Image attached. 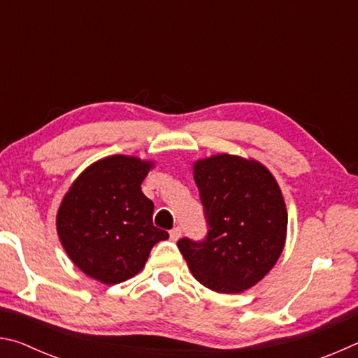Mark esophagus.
Instances as JSON below:
<instances>
[{"mask_svg": "<svg viewBox=\"0 0 358 358\" xmlns=\"http://www.w3.org/2000/svg\"><path fill=\"white\" fill-rule=\"evenodd\" d=\"M169 234H171V240L177 241L181 237V229L180 227H173Z\"/></svg>", "mask_w": 358, "mask_h": 358, "instance_id": "esophagus-1", "label": "esophagus"}]
</instances>
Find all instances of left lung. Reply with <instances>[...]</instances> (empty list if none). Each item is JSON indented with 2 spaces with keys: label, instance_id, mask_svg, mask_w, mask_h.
<instances>
[{
  "label": "left lung",
  "instance_id": "left-lung-1",
  "mask_svg": "<svg viewBox=\"0 0 358 358\" xmlns=\"http://www.w3.org/2000/svg\"><path fill=\"white\" fill-rule=\"evenodd\" d=\"M208 235L178 248L192 276L217 294H240L264 280L286 245L287 210L268 169L252 157L213 155L194 162Z\"/></svg>",
  "mask_w": 358,
  "mask_h": 358
}]
</instances>
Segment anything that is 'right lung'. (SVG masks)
Returning a JSON list of instances; mask_svg holds the SVG:
<instances>
[{
	"instance_id": "right-lung-1",
	"label": "right lung",
	"mask_w": 358,
	"mask_h": 358,
	"mask_svg": "<svg viewBox=\"0 0 358 358\" xmlns=\"http://www.w3.org/2000/svg\"><path fill=\"white\" fill-rule=\"evenodd\" d=\"M155 161L112 155L90 164L64 194L57 232L78 270L107 286L143 270L151 248L169 238L153 226L142 181Z\"/></svg>"
}]
</instances>
